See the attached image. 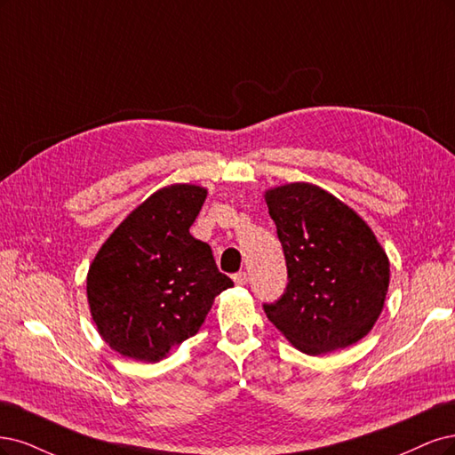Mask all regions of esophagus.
Segmentation results:
<instances>
[{"label":"esophagus","instance_id":"34e87169","mask_svg":"<svg viewBox=\"0 0 455 455\" xmlns=\"http://www.w3.org/2000/svg\"><path fill=\"white\" fill-rule=\"evenodd\" d=\"M232 280H234V283H236V285H245V283H247V272L234 274Z\"/></svg>","mask_w":455,"mask_h":455}]
</instances>
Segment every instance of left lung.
<instances>
[{"mask_svg":"<svg viewBox=\"0 0 455 455\" xmlns=\"http://www.w3.org/2000/svg\"><path fill=\"white\" fill-rule=\"evenodd\" d=\"M289 283L262 304L272 325L307 355L359 342L371 332L389 287V259L374 232L344 202L312 183L267 190Z\"/></svg>","mask_w":455,"mask_h":455,"instance_id":"left-lung-1","label":"left lung"}]
</instances>
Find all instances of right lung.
I'll return each mask as SVG.
<instances>
[{
  "label": "right lung",
  "instance_id": "right-lung-1",
  "mask_svg": "<svg viewBox=\"0 0 455 455\" xmlns=\"http://www.w3.org/2000/svg\"><path fill=\"white\" fill-rule=\"evenodd\" d=\"M208 190H156L100 247L86 275L98 332L121 355L156 363L195 336L219 292L232 287L212 247L190 236Z\"/></svg>",
  "mask_w": 455,
  "mask_h": 455
}]
</instances>
